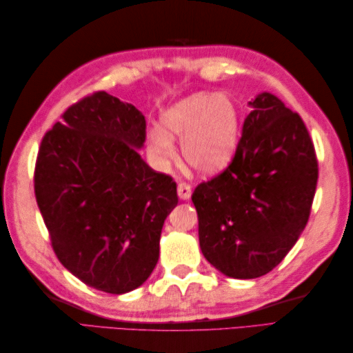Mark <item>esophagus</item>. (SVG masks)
<instances>
[{"mask_svg":"<svg viewBox=\"0 0 353 353\" xmlns=\"http://www.w3.org/2000/svg\"><path fill=\"white\" fill-rule=\"evenodd\" d=\"M177 194H179V199H181V200H190L191 199V194H192L191 186L188 183H185V182L179 183Z\"/></svg>","mask_w":353,"mask_h":353,"instance_id":"esophagus-1","label":"esophagus"}]
</instances>
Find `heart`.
Here are the masks:
<instances>
[{"mask_svg":"<svg viewBox=\"0 0 353 353\" xmlns=\"http://www.w3.org/2000/svg\"><path fill=\"white\" fill-rule=\"evenodd\" d=\"M241 134L239 115L230 99L214 92H197L171 104L161 115V129L148 134V150L167 165L176 157L174 138L186 163L206 176L219 174L234 161Z\"/></svg>","mask_w":353,"mask_h":353,"instance_id":"b5f03b06","label":"heart"}]
</instances>
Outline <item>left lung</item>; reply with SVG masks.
Instances as JSON below:
<instances>
[{"label":"left lung","mask_w":353,"mask_h":353,"mask_svg":"<svg viewBox=\"0 0 353 353\" xmlns=\"http://www.w3.org/2000/svg\"><path fill=\"white\" fill-rule=\"evenodd\" d=\"M249 106L234 161L192 192L201 253L235 279L264 276L287 256L308 223L319 179L299 114L270 92Z\"/></svg>","instance_id":"1"}]
</instances>
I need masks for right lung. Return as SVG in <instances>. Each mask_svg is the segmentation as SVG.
Here are the masks:
<instances>
[{"label": "right lung", "mask_w": 353, "mask_h": 353, "mask_svg": "<svg viewBox=\"0 0 353 353\" xmlns=\"http://www.w3.org/2000/svg\"><path fill=\"white\" fill-rule=\"evenodd\" d=\"M144 142V115L101 91L66 109L36 159L34 194L52 250L88 287L110 294L148 279L179 201L176 182L138 153Z\"/></svg>", "instance_id": "1"}]
</instances>
